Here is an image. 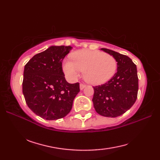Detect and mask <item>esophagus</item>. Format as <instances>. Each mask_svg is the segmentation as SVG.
<instances>
[{"instance_id":"obj_1","label":"esophagus","mask_w":160,"mask_h":160,"mask_svg":"<svg viewBox=\"0 0 160 160\" xmlns=\"http://www.w3.org/2000/svg\"><path fill=\"white\" fill-rule=\"evenodd\" d=\"M86 87V85L85 84H80V90H82L84 87Z\"/></svg>"}]
</instances>
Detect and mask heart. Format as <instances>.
<instances>
[{"instance_id":"1","label":"heart","mask_w":160,"mask_h":160,"mask_svg":"<svg viewBox=\"0 0 160 160\" xmlns=\"http://www.w3.org/2000/svg\"><path fill=\"white\" fill-rule=\"evenodd\" d=\"M72 60L62 62V70L67 78L75 81L84 69V78L94 85L107 82L117 70V61L110 54L100 51L81 49L71 54Z\"/></svg>"}]
</instances>
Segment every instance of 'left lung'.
Returning a JSON list of instances; mask_svg holds the SVG:
<instances>
[{
    "label": "left lung",
    "instance_id": "left-lung-1",
    "mask_svg": "<svg viewBox=\"0 0 160 160\" xmlns=\"http://www.w3.org/2000/svg\"><path fill=\"white\" fill-rule=\"evenodd\" d=\"M117 61V73L102 85L93 87V103L96 112L108 118L124 114L134 104L138 91L137 67L127 56L102 48Z\"/></svg>",
    "mask_w": 160,
    "mask_h": 160
}]
</instances>
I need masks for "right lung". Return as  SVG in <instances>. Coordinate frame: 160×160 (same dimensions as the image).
Returning <instances> with one entry per match:
<instances>
[{
	"instance_id": "right-lung-1",
	"label": "right lung",
	"mask_w": 160,
	"mask_h": 160,
	"mask_svg": "<svg viewBox=\"0 0 160 160\" xmlns=\"http://www.w3.org/2000/svg\"><path fill=\"white\" fill-rule=\"evenodd\" d=\"M72 48L51 46L36 54L25 66L22 93L26 103L33 113L45 120L65 117L80 91L79 83L67 82L62 68L64 58Z\"/></svg>"
}]
</instances>
